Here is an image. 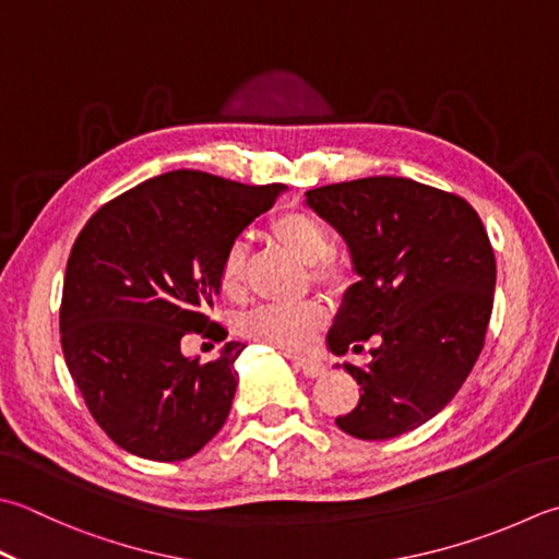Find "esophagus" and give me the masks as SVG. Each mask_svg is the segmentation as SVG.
<instances>
[{
	"instance_id": "1",
	"label": "esophagus",
	"mask_w": 559,
	"mask_h": 559,
	"mask_svg": "<svg viewBox=\"0 0 559 559\" xmlns=\"http://www.w3.org/2000/svg\"><path fill=\"white\" fill-rule=\"evenodd\" d=\"M295 368L302 370L305 378H320L324 373V366L320 360H308V358H295Z\"/></svg>"
}]
</instances>
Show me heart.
I'll use <instances>...</instances> for the list:
<instances>
[{"label": "heart", "instance_id": "obj_1", "mask_svg": "<svg viewBox=\"0 0 559 559\" xmlns=\"http://www.w3.org/2000/svg\"><path fill=\"white\" fill-rule=\"evenodd\" d=\"M271 235L281 249L308 266V276L326 290H342L348 281L346 264L332 251L330 229L308 211H288L271 221ZM221 290L227 298H239L245 290V247L235 242L221 264ZM326 324V310L320 300L261 305L239 322V334L249 342L264 344L283 354H302L312 346L317 332Z\"/></svg>", "mask_w": 559, "mask_h": 559}]
</instances>
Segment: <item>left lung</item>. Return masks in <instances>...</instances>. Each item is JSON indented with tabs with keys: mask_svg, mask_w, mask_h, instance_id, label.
I'll return each mask as SVG.
<instances>
[{
	"mask_svg": "<svg viewBox=\"0 0 559 559\" xmlns=\"http://www.w3.org/2000/svg\"><path fill=\"white\" fill-rule=\"evenodd\" d=\"M305 203L348 247L356 281L326 346L336 356L376 338L360 385L336 426L364 441L395 439L433 419L463 388L485 346L497 261L473 205L402 177L322 186Z\"/></svg>",
	"mask_w": 559,
	"mask_h": 559,
	"instance_id": "left-lung-1",
	"label": "left lung"
}]
</instances>
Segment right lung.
I'll list each match as a JSON object with an SVG mask.
<instances>
[{
  "label": "right lung",
  "instance_id": "1",
  "mask_svg": "<svg viewBox=\"0 0 559 559\" xmlns=\"http://www.w3.org/2000/svg\"><path fill=\"white\" fill-rule=\"evenodd\" d=\"M283 191L179 169L108 201L76 237L62 286V354L94 421L123 451L186 461L223 429L245 344L227 342L199 364L181 342L227 336L205 314L221 293L223 257Z\"/></svg>",
  "mask_w": 559,
  "mask_h": 559
}]
</instances>
